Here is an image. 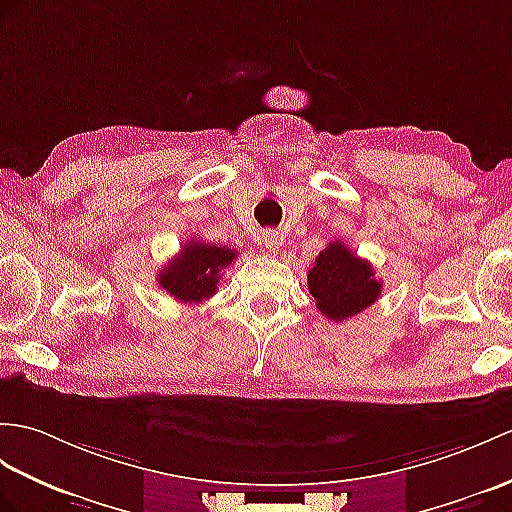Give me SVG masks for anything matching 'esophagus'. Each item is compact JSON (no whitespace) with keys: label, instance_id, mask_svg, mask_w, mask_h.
<instances>
[{"label":"esophagus","instance_id":"1","mask_svg":"<svg viewBox=\"0 0 512 512\" xmlns=\"http://www.w3.org/2000/svg\"><path fill=\"white\" fill-rule=\"evenodd\" d=\"M261 242H264V248L268 253H279V248L283 244V235L279 231H266L264 237H261Z\"/></svg>","mask_w":512,"mask_h":512}]
</instances>
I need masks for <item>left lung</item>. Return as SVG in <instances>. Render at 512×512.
I'll return each mask as SVG.
<instances>
[{"instance_id":"left-lung-1","label":"left lung","mask_w":512,"mask_h":512,"mask_svg":"<svg viewBox=\"0 0 512 512\" xmlns=\"http://www.w3.org/2000/svg\"><path fill=\"white\" fill-rule=\"evenodd\" d=\"M307 288L314 296L318 312L342 323L371 307L382 294V281L366 259L349 251L340 240L325 246L307 272Z\"/></svg>"}]
</instances>
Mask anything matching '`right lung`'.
<instances>
[{
    "label": "right lung",
    "mask_w": 512,
    "mask_h": 512,
    "mask_svg": "<svg viewBox=\"0 0 512 512\" xmlns=\"http://www.w3.org/2000/svg\"><path fill=\"white\" fill-rule=\"evenodd\" d=\"M235 257L233 248L192 240L159 272L157 281L176 301L200 303L216 294L220 272L229 268Z\"/></svg>",
    "instance_id": "right-lung-1"
}]
</instances>
